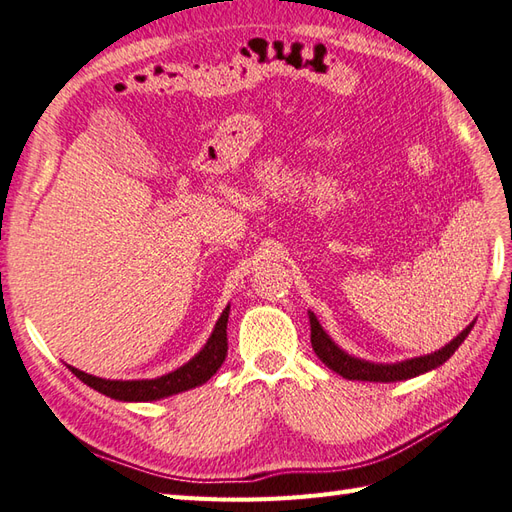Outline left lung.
Masks as SVG:
<instances>
[{
    "label": "left lung",
    "mask_w": 512,
    "mask_h": 512,
    "mask_svg": "<svg viewBox=\"0 0 512 512\" xmlns=\"http://www.w3.org/2000/svg\"><path fill=\"white\" fill-rule=\"evenodd\" d=\"M309 322H311L313 350H315V355L322 359L324 366H328L337 374H342L344 379H350V381H377V383H394V381L414 379V377H418V374H425L429 370L442 366V363H445L453 355V352L460 348V344L467 339V335L471 333V328L475 324V322H471L458 337H453L447 346H442L440 350L431 352V355L396 361V363H372L366 359L352 357L344 348H339L331 339V335L324 331L322 324L317 322L313 311H309Z\"/></svg>",
    "instance_id": "obj_1"
}]
</instances>
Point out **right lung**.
Wrapping results in <instances>:
<instances>
[{"label":"right lung","mask_w":512,"mask_h":512,"mask_svg":"<svg viewBox=\"0 0 512 512\" xmlns=\"http://www.w3.org/2000/svg\"><path fill=\"white\" fill-rule=\"evenodd\" d=\"M227 317H230V304L225 306L221 317L214 324V331L208 337L206 346H203L195 357H192L184 366L177 370L162 374L157 379H133V381H116V379H102L87 374L74 366H67L72 370L74 377L81 379L89 388L109 396L116 401L127 403H146V401H160L166 396H173L179 392H186L197 388V385L206 383L214 372L221 368L227 355Z\"/></svg>","instance_id":"obj_1"}]
</instances>
